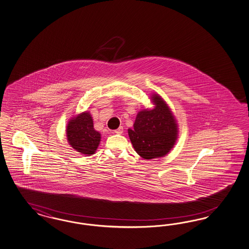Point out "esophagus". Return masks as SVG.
<instances>
[{
    "mask_svg": "<svg viewBox=\"0 0 249 249\" xmlns=\"http://www.w3.org/2000/svg\"><path fill=\"white\" fill-rule=\"evenodd\" d=\"M115 133H116V134H120V135L122 134V133H123V127H120V128H117V129L115 130Z\"/></svg>",
    "mask_w": 249,
    "mask_h": 249,
    "instance_id": "obj_1",
    "label": "esophagus"
}]
</instances>
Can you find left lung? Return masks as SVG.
I'll use <instances>...</instances> for the list:
<instances>
[{
    "instance_id": "left-lung-1",
    "label": "left lung",
    "mask_w": 249,
    "mask_h": 249,
    "mask_svg": "<svg viewBox=\"0 0 249 249\" xmlns=\"http://www.w3.org/2000/svg\"><path fill=\"white\" fill-rule=\"evenodd\" d=\"M152 108L140 110L128 137L136 152L145 160L166 155L174 148L178 137V124L165 100L159 94L151 97Z\"/></svg>"
}]
</instances>
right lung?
Masks as SVG:
<instances>
[{
  "mask_svg": "<svg viewBox=\"0 0 249 249\" xmlns=\"http://www.w3.org/2000/svg\"><path fill=\"white\" fill-rule=\"evenodd\" d=\"M66 128L68 144L75 151L87 156L96 152L101 134L94 128L93 119L89 111H84L71 118Z\"/></svg>",
  "mask_w": 249,
  "mask_h": 249,
  "instance_id": "obj_1",
  "label": "right lung"
}]
</instances>
